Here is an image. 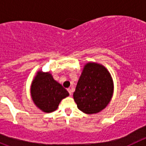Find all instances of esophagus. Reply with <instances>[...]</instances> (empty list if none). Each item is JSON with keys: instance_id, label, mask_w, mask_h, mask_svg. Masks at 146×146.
Returning <instances> with one entry per match:
<instances>
[{"instance_id": "1", "label": "esophagus", "mask_w": 146, "mask_h": 146, "mask_svg": "<svg viewBox=\"0 0 146 146\" xmlns=\"http://www.w3.org/2000/svg\"><path fill=\"white\" fill-rule=\"evenodd\" d=\"M67 91H69V95H70V96H72V89H71V88H68V89H67Z\"/></svg>"}]
</instances>
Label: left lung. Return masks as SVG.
Wrapping results in <instances>:
<instances>
[{
	"label": "left lung",
	"instance_id": "1",
	"mask_svg": "<svg viewBox=\"0 0 146 146\" xmlns=\"http://www.w3.org/2000/svg\"><path fill=\"white\" fill-rule=\"evenodd\" d=\"M113 92V80L106 68L88 63L85 66L73 96L80 110L93 114L106 108Z\"/></svg>",
	"mask_w": 146,
	"mask_h": 146
}]
</instances>
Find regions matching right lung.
<instances>
[{"instance_id":"right-lung-1","label":"right lung","mask_w":146,"mask_h":146,"mask_svg":"<svg viewBox=\"0 0 146 146\" xmlns=\"http://www.w3.org/2000/svg\"><path fill=\"white\" fill-rule=\"evenodd\" d=\"M68 91L55 81L50 73L38 72L31 85L33 102L45 113L55 111L62 99L69 96Z\"/></svg>"}]
</instances>
